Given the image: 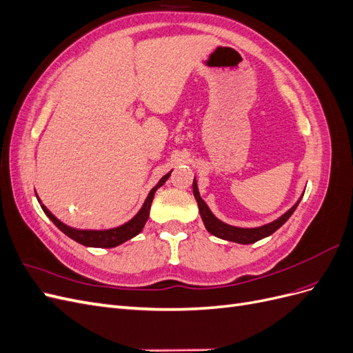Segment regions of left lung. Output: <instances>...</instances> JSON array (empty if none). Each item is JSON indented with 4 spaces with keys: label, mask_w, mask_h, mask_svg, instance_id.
<instances>
[{
    "label": "left lung",
    "mask_w": 353,
    "mask_h": 353,
    "mask_svg": "<svg viewBox=\"0 0 353 353\" xmlns=\"http://www.w3.org/2000/svg\"><path fill=\"white\" fill-rule=\"evenodd\" d=\"M193 193H194V197H196V201H197L201 221H203V223H205L206 230L212 234V236H215V237L222 239V240H227V241L239 243V244H252V243L259 241L265 237H270L271 234H274L288 218L292 216V213L296 210L297 205L301 203V200L303 197V194L299 197V200L294 203V205L290 209H288L285 213H283V215L279 219H275L270 223H265V225H262V227L241 228V227H234V225H230V223L222 222L221 219H218L215 215H213L212 210L206 205V201L200 197L196 178L193 181Z\"/></svg>",
    "instance_id": "1"
}]
</instances>
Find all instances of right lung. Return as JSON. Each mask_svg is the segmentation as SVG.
Instances as JSON below:
<instances>
[{"instance_id": "right-lung-1", "label": "right lung", "mask_w": 353, "mask_h": 353, "mask_svg": "<svg viewBox=\"0 0 353 353\" xmlns=\"http://www.w3.org/2000/svg\"><path fill=\"white\" fill-rule=\"evenodd\" d=\"M170 172H172V170H170ZM170 172H168L166 175L160 178L159 183L150 190V193H148V196L145 197L141 209L137 212V215L134 218L122 223V225H119V227L109 228V230H78V228L69 227V225H66V223H63L60 219H57L54 215H52V213L44 205H42V201L38 196H37V199H38L39 205H41L42 210H44L46 215L52 221V223H54V225L61 232H65L68 237H70L72 240H74L82 245H87V248L112 249L128 240H131L132 237L138 236V234L143 231L148 216H150V208H152L154 193L157 191V188H160L166 183L168 178L170 176Z\"/></svg>"}]
</instances>
